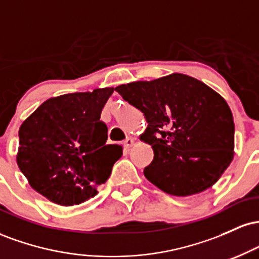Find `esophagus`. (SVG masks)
Segmentation results:
<instances>
[{
  "mask_svg": "<svg viewBox=\"0 0 259 259\" xmlns=\"http://www.w3.org/2000/svg\"><path fill=\"white\" fill-rule=\"evenodd\" d=\"M134 144H135V141H134L133 138H126L125 141H124V146H125L126 148L133 147Z\"/></svg>",
  "mask_w": 259,
  "mask_h": 259,
  "instance_id": "34e87169",
  "label": "esophagus"
}]
</instances>
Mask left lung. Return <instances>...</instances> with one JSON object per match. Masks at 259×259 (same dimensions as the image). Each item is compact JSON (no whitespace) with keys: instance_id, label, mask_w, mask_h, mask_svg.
Listing matches in <instances>:
<instances>
[{"instance_id":"left-lung-1","label":"left lung","mask_w":259,"mask_h":259,"mask_svg":"<svg viewBox=\"0 0 259 259\" xmlns=\"http://www.w3.org/2000/svg\"><path fill=\"white\" fill-rule=\"evenodd\" d=\"M115 91L148 123L140 139L153 148L152 163L144 170L150 183L179 197L214 185L235 153L233 113L218 92L180 73Z\"/></svg>"}]
</instances>
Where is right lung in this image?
I'll list each match as a JSON object with an SVG mask.
<instances>
[{
	"label": "right lung",
	"mask_w": 259,
	"mask_h": 259,
	"mask_svg": "<svg viewBox=\"0 0 259 259\" xmlns=\"http://www.w3.org/2000/svg\"><path fill=\"white\" fill-rule=\"evenodd\" d=\"M114 88L52 97L19 127L17 164L35 191L61 206H73L97 195L123 154L106 145L101 112Z\"/></svg>",
	"instance_id": "obj_1"
}]
</instances>
